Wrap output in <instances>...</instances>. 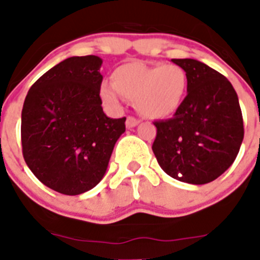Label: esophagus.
I'll use <instances>...</instances> for the list:
<instances>
[{
  "mask_svg": "<svg viewBox=\"0 0 260 260\" xmlns=\"http://www.w3.org/2000/svg\"><path fill=\"white\" fill-rule=\"evenodd\" d=\"M140 123V120L136 119L135 117H127V120H125V127L127 128H133Z\"/></svg>",
  "mask_w": 260,
  "mask_h": 260,
  "instance_id": "esophagus-1",
  "label": "esophagus"
}]
</instances>
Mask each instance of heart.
<instances>
[{
	"label": "heart",
	"instance_id": "heart-1",
	"mask_svg": "<svg viewBox=\"0 0 260 260\" xmlns=\"http://www.w3.org/2000/svg\"><path fill=\"white\" fill-rule=\"evenodd\" d=\"M113 83L103 81L99 94L112 109L120 108L122 96L135 102L147 118H167L179 111L187 91V74L179 65L127 62L112 74Z\"/></svg>",
	"mask_w": 260,
	"mask_h": 260
}]
</instances>
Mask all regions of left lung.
Instances as JSON below:
<instances>
[{
  "mask_svg": "<svg viewBox=\"0 0 260 260\" xmlns=\"http://www.w3.org/2000/svg\"><path fill=\"white\" fill-rule=\"evenodd\" d=\"M187 74V95L170 119L157 120L153 153L181 182L204 185L221 176L244 138L239 99L232 83L195 59H172Z\"/></svg>",
  "mask_w": 260,
  "mask_h": 260,
  "instance_id": "8db88e82",
  "label": "left lung"
}]
</instances>
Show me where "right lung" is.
<instances>
[{"instance_id":"1","label":"right lung","mask_w":260,"mask_h":260,"mask_svg":"<svg viewBox=\"0 0 260 260\" xmlns=\"http://www.w3.org/2000/svg\"><path fill=\"white\" fill-rule=\"evenodd\" d=\"M103 60H62L34 83L21 113L26 165L51 190L79 195L106 175L125 118L107 117L99 96Z\"/></svg>"}]
</instances>
